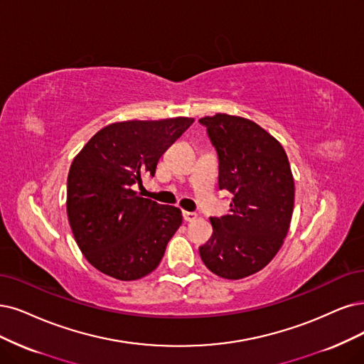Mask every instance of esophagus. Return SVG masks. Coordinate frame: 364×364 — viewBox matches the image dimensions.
I'll return each instance as SVG.
<instances>
[{
	"mask_svg": "<svg viewBox=\"0 0 364 364\" xmlns=\"http://www.w3.org/2000/svg\"><path fill=\"white\" fill-rule=\"evenodd\" d=\"M183 218H184V220L186 222H195L196 219H198V214L196 213H191V211H184L183 213Z\"/></svg>",
	"mask_w": 364,
	"mask_h": 364,
	"instance_id": "obj_1",
	"label": "esophagus"
}]
</instances>
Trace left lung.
I'll list each match as a JSON object with an SVG mask.
<instances>
[{"label":"left lung","instance_id":"obj_1","mask_svg":"<svg viewBox=\"0 0 364 364\" xmlns=\"http://www.w3.org/2000/svg\"><path fill=\"white\" fill-rule=\"evenodd\" d=\"M219 156V189L234 195L230 214L211 218L200 259L219 277L258 273L284 245L294 211V177L282 144L252 119L200 118Z\"/></svg>","mask_w":364,"mask_h":364}]
</instances>
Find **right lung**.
<instances>
[{"instance_id": "obj_1", "label": "right lung", "mask_w": 364, "mask_h": 364, "mask_svg": "<svg viewBox=\"0 0 364 364\" xmlns=\"http://www.w3.org/2000/svg\"><path fill=\"white\" fill-rule=\"evenodd\" d=\"M195 118L130 119L100 129L73 159L67 218L87 261L106 276L138 280L154 272L183 222L181 210L139 196L133 184Z\"/></svg>"}]
</instances>
